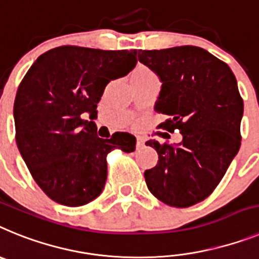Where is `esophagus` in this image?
Returning a JSON list of instances; mask_svg holds the SVG:
<instances>
[{"mask_svg":"<svg viewBox=\"0 0 259 259\" xmlns=\"http://www.w3.org/2000/svg\"><path fill=\"white\" fill-rule=\"evenodd\" d=\"M145 146V139L138 138L137 139V148H142Z\"/></svg>","mask_w":259,"mask_h":259,"instance_id":"1","label":"esophagus"}]
</instances>
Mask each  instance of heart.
<instances>
[{"instance_id":"obj_1","label":"heart","mask_w":259,"mask_h":259,"mask_svg":"<svg viewBox=\"0 0 259 259\" xmlns=\"http://www.w3.org/2000/svg\"><path fill=\"white\" fill-rule=\"evenodd\" d=\"M147 75H152V71L148 69V67L142 66V65H139L134 69V71L132 73V78H136V76H147Z\"/></svg>"}]
</instances>
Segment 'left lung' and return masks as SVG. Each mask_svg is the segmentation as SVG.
<instances>
[{
    "label": "left lung",
    "instance_id": "8db88e82",
    "mask_svg": "<svg viewBox=\"0 0 259 259\" xmlns=\"http://www.w3.org/2000/svg\"><path fill=\"white\" fill-rule=\"evenodd\" d=\"M138 60L161 82L155 111L170 118L160 127L183 134L179 145L146 142L159 155L146 184L168 206L189 207L213 192L240 150L237 80L226 62L199 47L139 51Z\"/></svg>",
    "mask_w": 259,
    "mask_h": 259
}]
</instances>
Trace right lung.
I'll return each mask as SVG.
<instances>
[{
	"mask_svg": "<svg viewBox=\"0 0 259 259\" xmlns=\"http://www.w3.org/2000/svg\"><path fill=\"white\" fill-rule=\"evenodd\" d=\"M137 49L102 51L64 46L37 57L14 102L15 141L33 180L52 201L78 207L102 194L107 155L136 150V137L99 138L94 121L111 80L136 67Z\"/></svg>",
	"mask_w": 259,
	"mask_h": 259,
	"instance_id": "right-lung-1",
	"label": "right lung"
}]
</instances>
